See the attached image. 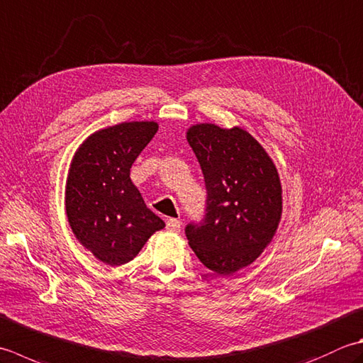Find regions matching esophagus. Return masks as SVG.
I'll return each instance as SVG.
<instances>
[{
    "instance_id": "esophagus-1",
    "label": "esophagus",
    "mask_w": 363,
    "mask_h": 363,
    "mask_svg": "<svg viewBox=\"0 0 363 363\" xmlns=\"http://www.w3.org/2000/svg\"><path fill=\"white\" fill-rule=\"evenodd\" d=\"M167 230L169 233H179L181 231V222L176 218H168L167 220Z\"/></svg>"
}]
</instances>
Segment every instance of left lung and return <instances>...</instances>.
<instances>
[{
  "label": "left lung",
  "instance_id": "obj_1",
  "mask_svg": "<svg viewBox=\"0 0 363 363\" xmlns=\"http://www.w3.org/2000/svg\"><path fill=\"white\" fill-rule=\"evenodd\" d=\"M204 176L206 214L189 223V245L218 275L238 272L271 242L281 218V184L272 159L240 127L196 124L187 130Z\"/></svg>",
  "mask_w": 363,
  "mask_h": 363
}]
</instances>
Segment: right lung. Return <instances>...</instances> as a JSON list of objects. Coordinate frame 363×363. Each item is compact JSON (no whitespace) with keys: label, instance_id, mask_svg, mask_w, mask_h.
I'll return each mask as SVG.
<instances>
[{"label":"right lung","instance_id":"1","mask_svg":"<svg viewBox=\"0 0 363 363\" xmlns=\"http://www.w3.org/2000/svg\"><path fill=\"white\" fill-rule=\"evenodd\" d=\"M159 130L154 121L121 123L83 141L70 163L66 212L75 238L108 266L137 257L165 223L130 181L135 159Z\"/></svg>","mask_w":363,"mask_h":363}]
</instances>
